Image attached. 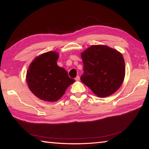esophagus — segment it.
I'll use <instances>...</instances> for the list:
<instances>
[{
	"mask_svg": "<svg viewBox=\"0 0 149 149\" xmlns=\"http://www.w3.org/2000/svg\"><path fill=\"white\" fill-rule=\"evenodd\" d=\"M75 81H79L80 79V77H79V75H77L76 77L75 78Z\"/></svg>",
	"mask_w": 149,
	"mask_h": 149,
	"instance_id": "34e87169",
	"label": "esophagus"
}]
</instances>
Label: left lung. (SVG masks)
<instances>
[{"label":"left lung","instance_id":"1","mask_svg":"<svg viewBox=\"0 0 149 149\" xmlns=\"http://www.w3.org/2000/svg\"><path fill=\"white\" fill-rule=\"evenodd\" d=\"M84 74L81 81L99 97L119 89L125 77V62L118 50L105 45H92L81 53Z\"/></svg>","mask_w":149,"mask_h":149}]
</instances>
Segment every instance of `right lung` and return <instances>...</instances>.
Segmentation results:
<instances>
[{
	"mask_svg": "<svg viewBox=\"0 0 149 149\" xmlns=\"http://www.w3.org/2000/svg\"><path fill=\"white\" fill-rule=\"evenodd\" d=\"M58 54L50 51L35 58L27 71L26 81L33 94L45 101L55 102L75 80L57 65Z\"/></svg>",
	"mask_w": 149,
	"mask_h": 149,
	"instance_id": "right-lung-1",
	"label": "right lung"
}]
</instances>
